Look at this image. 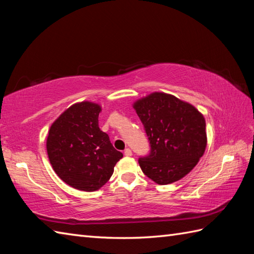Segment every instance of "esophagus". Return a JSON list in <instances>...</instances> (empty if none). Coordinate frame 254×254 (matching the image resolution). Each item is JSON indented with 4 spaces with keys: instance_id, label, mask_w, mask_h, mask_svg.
I'll return each instance as SVG.
<instances>
[{
    "instance_id": "esophagus-1",
    "label": "esophagus",
    "mask_w": 254,
    "mask_h": 254,
    "mask_svg": "<svg viewBox=\"0 0 254 254\" xmlns=\"http://www.w3.org/2000/svg\"><path fill=\"white\" fill-rule=\"evenodd\" d=\"M124 155L126 156H132V150L130 148L124 149Z\"/></svg>"
}]
</instances>
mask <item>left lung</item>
Instances as JSON below:
<instances>
[{"label":"left lung","instance_id":"left-lung-1","mask_svg":"<svg viewBox=\"0 0 254 254\" xmlns=\"http://www.w3.org/2000/svg\"><path fill=\"white\" fill-rule=\"evenodd\" d=\"M150 144L139 167L158 185H169L187 176L198 163L207 145L205 119L195 107L174 95L155 91L133 102Z\"/></svg>","mask_w":254,"mask_h":254}]
</instances>
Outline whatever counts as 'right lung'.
I'll return each instance as SVG.
<instances>
[{"label":"right lung","mask_w":254,"mask_h":254,"mask_svg":"<svg viewBox=\"0 0 254 254\" xmlns=\"http://www.w3.org/2000/svg\"><path fill=\"white\" fill-rule=\"evenodd\" d=\"M100 112L101 106L96 102H76L51 124L47 137L53 170L66 185L80 191L99 190L123 157L99 128Z\"/></svg>","instance_id":"right-lung-1"}]
</instances>
